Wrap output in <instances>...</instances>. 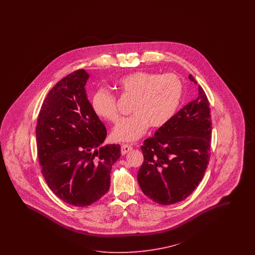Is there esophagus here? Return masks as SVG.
Listing matches in <instances>:
<instances>
[{
  "mask_svg": "<svg viewBox=\"0 0 255 255\" xmlns=\"http://www.w3.org/2000/svg\"><path fill=\"white\" fill-rule=\"evenodd\" d=\"M131 149H132V147H131V145L124 144V145L122 146V148H121V150H122V154H127L128 152H130V151H131Z\"/></svg>",
  "mask_w": 255,
  "mask_h": 255,
  "instance_id": "1",
  "label": "esophagus"
}]
</instances>
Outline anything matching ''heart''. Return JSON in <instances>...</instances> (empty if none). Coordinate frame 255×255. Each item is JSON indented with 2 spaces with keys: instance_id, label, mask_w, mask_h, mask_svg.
Listing matches in <instances>:
<instances>
[{
  "instance_id": "obj_1",
  "label": "heart",
  "mask_w": 255,
  "mask_h": 255,
  "mask_svg": "<svg viewBox=\"0 0 255 255\" xmlns=\"http://www.w3.org/2000/svg\"><path fill=\"white\" fill-rule=\"evenodd\" d=\"M118 85L125 96L133 99L130 118L122 120L112 132L117 141L132 142L147 129L166 124L175 114L181 100L183 87L175 74L134 72L122 77ZM93 111L111 123L120 119L117 98L108 91L99 90L93 94Z\"/></svg>"
}]
</instances>
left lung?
Here are the masks:
<instances>
[{"label":"left lung","mask_w":255,"mask_h":255,"mask_svg":"<svg viewBox=\"0 0 255 255\" xmlns=\"http://www.w3.org/2000/svg\"><path fill=\"white\" fill-rule=\"evenodd\" d=\"M189 79L194 84L192 75ZM211 115L209 99L198 97L181 108L141 147L144 162L137 180L145 195L160 205L184 200L198 186L210 159Z\"/></svg>","instance_id":"left-lung-1"}]
</instances>
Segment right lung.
Listing matches in <instances>:
<instances>
[{
    "label": "right lung",
    "instance_id": "add662e5",
    "mask_svg": "<svg viewBox=\"0 0 255 255\" xmlns=\"http://www.w3.org/2000/svg\"><path fill=\"white\" fill-rule=\"evenodd\" d=\"M90 75L78 69L47 93L39 112L36 141L42 174L50 190L75 207L90 206L108 193L120 145L102 146L107 129L87 99Z\"/></svg>",
    "mask_w": 255,
    "mask_h": 255
}]
</instances>
